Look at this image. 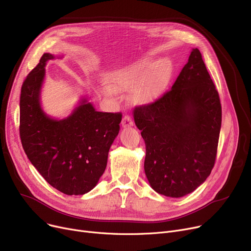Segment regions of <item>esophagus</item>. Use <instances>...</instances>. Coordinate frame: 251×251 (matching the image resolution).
Segmentation results:
<instances>
[{
	"label": "esophagus",
	"instance_id": "34e87169",
	"mask_svg": "<svg viewBox=\"0 0 251 251\" xmlns=\"http://www.w3.org/2000/svg\"><path fill=\"white\" fill-rule=\"evenodd\" d=\"M122 126L123 127H130L133 126V120L129 115H125L122 119Z\"/></svg>",
	"mask_w": 251,
	"mask_h": 251
}]
</instances>
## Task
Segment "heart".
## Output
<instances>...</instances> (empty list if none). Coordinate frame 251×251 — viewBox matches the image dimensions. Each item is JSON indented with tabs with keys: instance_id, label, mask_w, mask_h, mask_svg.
Wrapping results in <instances>:
<instances>
[{
	"instance_id": "1",
	"label": "heart",
	"mask_w": 251,
	"mask_h": 251,
	"mask_svg": "<svg viewBox=\"0 0 251 251\" xmlns=\"http://www.w3.org/2000/svg\"><path fill=\"white\" fill-rule=\"evenodd\" d=\"M172 71L167 59L146 57L116 70L111 84L103 86L105 96L113 97L116 90L132 92L130 100L136 104H151L160 98Z\"/></svg>"
}]
</instances>
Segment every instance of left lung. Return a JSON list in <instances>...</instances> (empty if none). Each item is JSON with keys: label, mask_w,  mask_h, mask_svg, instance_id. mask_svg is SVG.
<instances>
[{"label": "left lung", "mask_w": 251, "mask_h": 251, "mask_svg": "<svg viewBox=\"0 0 251 251\" xmlns=\"http://www.w3.org/2000/svg\"><path fill=\"white\" fill-rule=\"evenodd\" d=\"M146 142L144 172L151 186L182 197L205 181L214 168L222 107L199 49H193L171 90L134 109Z\"/></svg>", "instance_id": "1"}]
</instances>
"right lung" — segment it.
I'll list each match as a JSON object with an SVG mask.
<instances>
[{"mask_svg":"<svg viewBox=\"0 0 251 251\" xmlns=\"http://www.w3.org/2000/svg\"><path fill=\"white\" fill-rule=\"evenodd\" d=\"M54 55L44 54L21 87L19 132L23 150L45 180L67 195H82L103 174L110 148L120 130L121 113L98 112L82 99L62 120L41 107L45 66Z\"/></svg>","mask_w":251,"mask_h":251,"instance_id":"1","label":"right lung"}]
</instances>
